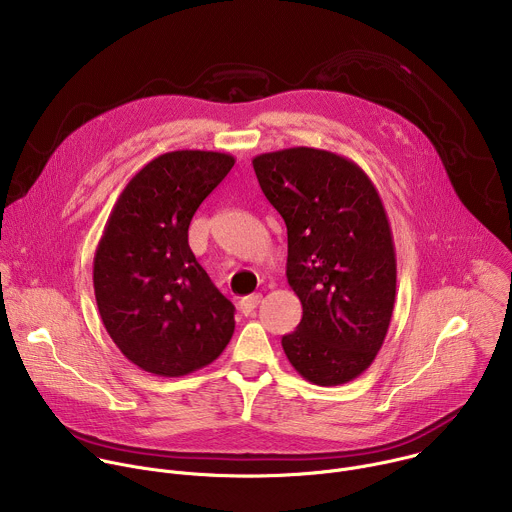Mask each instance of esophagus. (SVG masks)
Instances as JSON below:
<instances>
[{"label": "esophagus", "instance_id": "obj_1", "mask_svg": "<svg viewBox=\"0 0 512 512\" xmlns=\"http://www.w3.org/2000/svg\"><path fill=\"white\" fill-rule=\"evenodd\" d=\"M259 302H261V294H253V296L243 298V300L239 302V310H241V314H245V316H253V314H255V308L259 306Z\"/></svg>", "mask_w": 512, "mask_h": 512}]
</instances>
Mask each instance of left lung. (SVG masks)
<instances>
[{
	"mask_svg": "<svg viewBox=\"0 0 512 512\" xmlns=\"http://www.w3.org/2000/svg\"><path fill=\"white\" fill-rule=\"evenodd\" d=\"M265 198L287 227L289 287L302 322L281 338L306 381L344 385L371 367L395 306L397 259L381 196L352 160L316 148L253 158Z\"/></svg>",
	"mask_w": 512,
	"mask_h": 512,
	"instance_id": "left-lung-1",
	"label": "left lung"
}]
</instances>
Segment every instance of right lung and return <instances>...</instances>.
<instances>
[{
  "label": "right lung",
  "instance_id": "add662e5",
  "mask_svg": "<svg viewBox=\"0 0 512 512\" xmlns=\"http://www.w3.org/2000/svg\"><path fill=\"white\" fill-rule=\"evenodd\" d=\"M233 166L221 152L162 154L129 180L109 214L93 261L95 300L111 340L145 373H194L235 332V306L188 245L194 212Z\"/></svg>",
  "mask_w": 512,
  "mask_h": 512
}]
</instances>
